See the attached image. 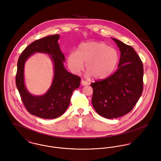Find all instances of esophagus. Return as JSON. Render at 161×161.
<instances>
[{
  "mask_svg": "<svg viewBox=\"0 0 161 161\" xmlns=\"http://www.w3.org/2000/svg\"><path fill=\"white\" fill-rule=\"evenodd\" d=\"M80 83H81V85H82V86H87V85H88V82H86V81H85V80H82L81 82H80Z\"/></svg>",
  "mask_w": 161,
  "mask_h": 161,
  "instance_id": "esophagus-1",
  "label": "esophagus"
}]
</instances>
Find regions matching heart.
Segmentation results:
<instances>
[{"label":"heart","mask_w":161,"mask_h":161,"mask_svg":"<svg viewBox=\"0 0 161 161\" xmlns=\"http://www.w3.org/2000/svg\"><path fill=\"white\" fill-rule=\"evenodd\" d=\"M85 67L86 76H94L96 79H104L110 76L119 63V54L115 48L103 42H87L78 46L76 53L67 57V64L74 74H79Z\"/></svg>","instance_id":"obj_1"}]
</instances>
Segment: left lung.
<instances>
[{
  "label": "left lung",
  "instance_id": "obj_1",
  "mask_svg": "<svg viewBox=\"0 0 161 161\" xmlns=\"http://www.w3.org/2000/svg\"><path fill=\"white\" fill-rule=\"evenodd\" d=\"M120 51L118 69L109 77L92 83V103L98 115L108 119L128 114L143 90L142 61L132 46L112 38Z\"/></svg>",
  "mask_w": 161,
  "mask_h": 161
}]
</instances>
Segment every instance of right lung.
I'll return each mask as SVG.
<instances>
[{
	"label": "right lung",
	"instance_id": "right-lung-1",
	"mask_svg": "<svg viewBox=\"0 0 161 161\" xmlns=\"http://www.w3.org/2000/svg\"><path fill=\"white\" fill-rule=\"evenodd\" d=\"M59 37V35L47 36L31 43L23 50L17 63L15 82L23 104L30 114L42 118L53 119L63 115L69 107L72 92L80 86V78L64 66L65 58L58 43ZM35 52L49 55L53 64L52 85L42 96L30 94L24 84L25 63Z\"/></svg>",
	"mask_w": 161,
	"mask_h": 161
}]
</instances>
